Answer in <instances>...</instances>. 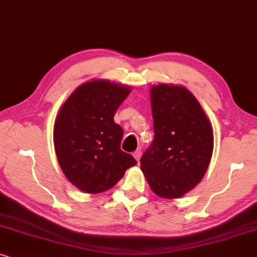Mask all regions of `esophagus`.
Returning a JSON list of instances; mask_svg holds the SVG:
<instances>
[{
  "label": "esophagus",
  "mask_w": 257,
  "mask_h": 257,
  "mask_svg": "<svg viewBox=\"0 0 257 257\" xmlns=\"http://www.w3.org/2000/svg\"><path fill=\"white\" fill-rule=\"evenodd\" d=\"M141 155H142V152L140 149L136 150V152H134V154H133V156L135 157V160L138 161V162L140 161V159H141Z\"/></svg>",
  "instance_id": "1"
}]
</instances>
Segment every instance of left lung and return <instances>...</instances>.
<instances>
[{"instance_id":"8db88e82","label":"left lung","mask_w":257,"mask_h":257,"mask_svg":"<svg viewBox=\"0 0 257 257\" xmlns=\"http://www.w3.org/2000/svg\"><path fill=\"white\" fill-rule=\"evenodd\" d=\"M150 103L155 136L141 157V170L157 196L180 198L201 182L209 167L213 126L183 85H153Z\"/></svg>"}]
</instances>
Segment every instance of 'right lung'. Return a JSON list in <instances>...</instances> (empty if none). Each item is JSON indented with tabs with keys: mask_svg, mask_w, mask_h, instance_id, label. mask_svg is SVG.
<instances>
[{
	"mask_svg": "<svg viewBox=\"0 0 257 257\" xmlns=\"http://www.w3.org/2000/svg\"><path fill=\"white\" fill-rule=\"evenodd\" d=\"M129 85L90 80L75 89L61 107L54 124V147L67 180L88 194L115 186L136 161L121 150L123 131L114 122Z\"/></svg>",
	"mask_w": 257,
	"mask_h": 257,
	"instance_id": "add662e5",
	"label": "right lung"
}]
</instances>
